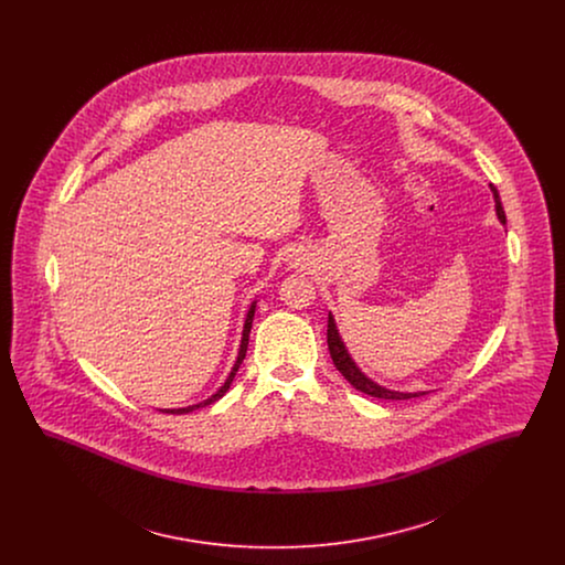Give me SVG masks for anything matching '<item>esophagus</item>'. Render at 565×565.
I'll return each instance as SVG.
<instances>
[{"label":"esophagus","mask_w":565,"mask_h":565,"mask_svg":"<svg viewBox=\"0 0 565 565\" xmlns=\"http://www.w3.org/2000/svg\"><path fill=\"white\" fill-rule=\"evenodd\" d=\"M302 260H305V258H296V265H302Z\"/></svg>","instance_id":"obj_1"}]
</instances>
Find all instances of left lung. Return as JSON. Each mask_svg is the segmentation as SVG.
<instances>
[{"mask_svg": "<svg viewBox=\"0 0 565 565\" xmlns=\"http://www.w3.org/2000/svg\"><path fill=\"white\" fill-rule=\"evenodd\" d=\"M489 189L493 192L498 220H500L502 224H507V214H504V207H502L498 189H495L493 184H489ZM328 350H330V358H332L337 371L345 376L355 390H360V392H364V394H369V396H373V398H381V401H408V398H417V396L428 394V392H396V390H387V387L379 385L373 379H369V376L364 375V373L358 369V364L351 360L350 351L345 348V343L341 341V334H339V330H337V323H334L332 313H328Z\"/></svg>", "mask_w": 565, "mask_h": 565, "instance_id": "8db88e82", "label": "left lung"}]
</instances>
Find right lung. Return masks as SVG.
<instances>
[{
  "label": "right lung",
  "mask_w": 565,
  "mask_h": 565,
  "mask_svg": "<svg viewBox=\"0 0 565 565\" xmlns=\"http://www.w3.org/2000/svg\"><path fill=\"white\" fill-rule=\"evenodd\" d=\"M254 313H256V300L249 305V309H247V316H245V323H243V332H242V345H239V353H237V360H235V364H233V369H231V373L226 376V381H224V385L212 394L207 401H203V403L192 404V406H184V408H161L162 413H171V415H182V413H190V411H194V408H201V406H207V404L215 403V401H220L226 392H228V387H231V383H233V379L237 375V371H239V366H242L243 358H245V351H247V343H249V330H252V322H254Z\"/></svg>",
  "instance_id": "right-lung-1"
}]
</instances>
